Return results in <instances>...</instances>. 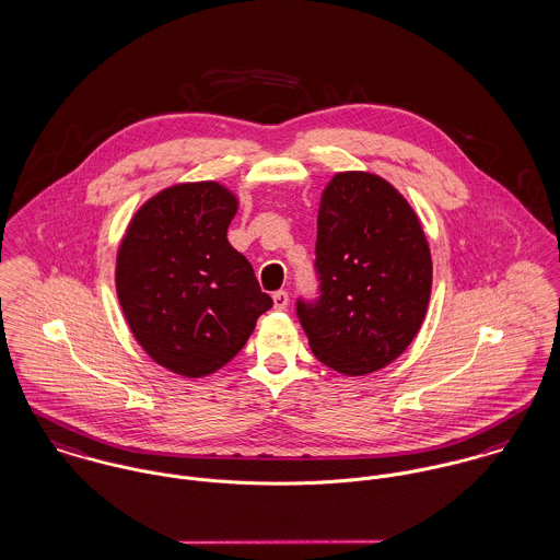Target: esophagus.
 <instances>
[{"label":"esophagus","instance_id":"esophagus-1","mask_svg":"<svg viewBox=\"0 0 560 560\" xmlns=\"http://www.w3.org/2000/svg\"><path fill=\"white\" fill-rule=\"evenodd\" d=\"M288 302H290L288 292L279 290V292H275V294H272V304H275V308H277V311H285V308H288Z\"/></svg>","mask_w":560,"mask_h":560}]
</instances>
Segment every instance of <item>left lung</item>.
Here are the masks:
<instances>
[{
  "label": "left lung",
  "instance_id": "left-lung-1",
  "mask_svg": "<svg viewBox=\"0 0 560 560\" xmlns=\"http://www.w3.org/2000/svg\"><path fill=\"white\" fill-rule=\"evenodd\" d=\"M315 256L319 301H299L315 358L347 377L394 362L431 301V249L411 205L377 174H335L319 200Z\"/></svg>",
  "mask_w": 560,
  "mask_h": 560
}]
</instances>
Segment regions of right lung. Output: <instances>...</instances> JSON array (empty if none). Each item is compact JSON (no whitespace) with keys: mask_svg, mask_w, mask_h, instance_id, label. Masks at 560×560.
Instances as JSON below:
<instances>
[{"mask_svg":"<svg viewBox=\"0 0 560 560\" xmlns=\"http://www.w3.org/2000/svg\"><path fill=\"white\" fill-rule=\"evenodd\" d=\"M236 211L221 183H178L136 211L117 252L115 285L133 339L187 380L225 366L272 306L228 243Z\"/></svg>","mask_w":560,"mask_h":560,"instance_id":"obj_1","label":"right lung"}]
</instances>
